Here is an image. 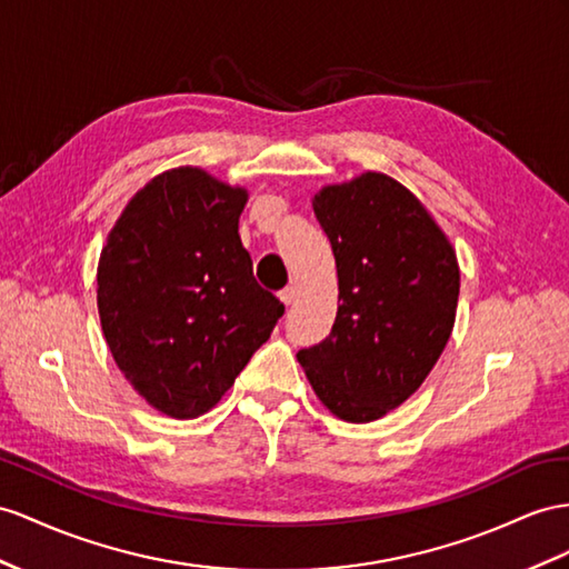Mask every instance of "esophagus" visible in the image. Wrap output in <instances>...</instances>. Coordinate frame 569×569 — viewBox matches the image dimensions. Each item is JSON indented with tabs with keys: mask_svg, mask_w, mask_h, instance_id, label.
I'll list each match as a JSON object with an SVG mask.
<instances>
[{
	"mask_svg": "<svg viewBox=\"0 0 569 569\" xmlns=\"http://www.w3.org/2000/svg\"><path fill=\"white\" fill-rule=\"evenodd\" d=\"M296 298H298V288H296V286H288V288H283L281 293H279V300H281L283 305H293Z\"/></svg>",
	"mask_w": 569,
	"mask_h": 569,
	"instance_id": "obj_1",
	"label": "esophagus"
}]
</instances>
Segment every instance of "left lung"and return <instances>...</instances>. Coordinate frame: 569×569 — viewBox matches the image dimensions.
<instances>
[{"label": "left lung", "mask_w": 569, "mask_h": 569, "mask_svg": "<svg viewBox=\"0 0 569 569\" xmlns=\"http://www.w3.org/2000/svg\"><path fill=\"white\" fill-rule=\"evenodd\" d=\"M312 209L337 259L339 310L298 362L333 416L370 423L399 409L442 356L457 319V252L423 201L385 172L325 184Z\"/></svg>", "instance_id": "left-lung-1"}]
</instances>
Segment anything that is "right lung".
I'll return each mask as SVG.
<instances>
[{
  "label": "right lung",
  "instance_id": "obj_1",
  "mask_svg": "<svg viewBox=\"0 0 569 569\" xmlns=\"http://www.w3.org/2000/svg\"><path fill=\"white\" fill-rule=\"evenodd\" d=\"M247 189L180 166L127 201L98 259V315L137 395L170 418L211 411L283 315L252 276Z\"/></svg>",
  "mask_w": 569,
  "mask_h": 569
}]
</instances>
